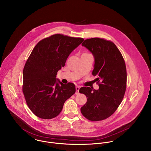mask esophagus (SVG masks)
Listing matches in <instances>:
<instances>
[{
	"instance_id": "1",
	"label": "esophagus",
	"mask_w": 151,
	"mask_h": 151,
	"mask_svg": "<svg viewBox=\"0 0 151 151\" xmlns=\"http://www.w3.org/2000/svg\"><path fill=\"white\" fill-rule=\"evenodd\" d=\"M80 86H76V94H79V90H80Z\"/></svg>"
}]
</instances>
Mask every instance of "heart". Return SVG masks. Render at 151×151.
<instances>
[{
	"label": "heart",
	"mask_w": 151,
	"mask_h": 151,
	"mask_svg": "<svg viewBox=\"0 0 151 151\" xmlns=\"http://www.w3.org/2000/svg\"><path fill=\"white\" fill-rule=\"evenodd\" d=\"M84 54H87V53H84Z\"/></svg>",
	"instance_id": "heart-1"
}]
</instances>
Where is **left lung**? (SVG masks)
<instances>
[{
	"label": "left lung",
	"mask_w": 151,
	"mask_h": 151,
	"mask_svg": "<svg viewBox=\"0 0 151 151\" xmlns=\"http://www.w3.org/2000/svg\"><path fill=\"white\" fill-rule=\"evenodd\" d=\"M82 46L94 57L92 74L98 77L99 88L83 87L80 89L79 92L87 99L81 112L90 120H102L114 113L123 99L127 81L125 63L119 49L110 41L93 38L86 40Z\"/></svg>",
	"instance_id": "obj_1"
}]
</instances>
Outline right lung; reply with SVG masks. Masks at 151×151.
<instances>
[{
  "instance_id": "obj_1",
  "label": "right lung",
  "mask_w": 151,
  "mask_h": 151,
  "mask_svg": "<svg viewBox=\"0 0 151 151\" xmlns=\"http://www.w3.org/2000/svg\"><path fill=\"white\" fill-rule=\"evenodd\" d=\"M83 41L55 34L40 41L33 49L24 68L22 91L29 108L38 117H55L65 101L75 93L73 83L64 84L56 76Z\"/></svg>"
}]
</instances>
